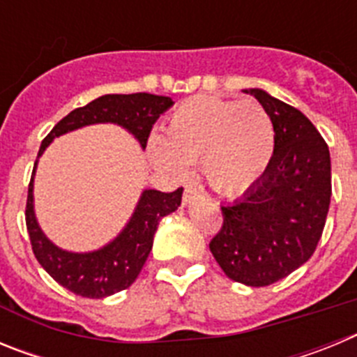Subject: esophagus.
<instances>
[{
  "mask_svg": "<svg viewBox=\"0 0 357 357\" xmlns=\"http://www.w3.org/2000/svg\"><path fill=\"white\" fill-rule=\"evenodd\" d=\"M202 195H204V191H202V189L195 188V185H185L184 197H182V204H184V206H188V204H191L193 200L200 198Z\"/></svg>",
  "mask_w": 357,
  "mask_h": 357,
  "instance_id": "obj_1",
  "label": "esophagus"
}]
</instances>
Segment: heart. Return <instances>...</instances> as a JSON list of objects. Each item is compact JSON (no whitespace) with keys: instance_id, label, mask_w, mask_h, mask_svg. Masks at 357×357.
Instances as JSON below:
<instances>
[{"instance_id":"obj_1","label":"heart","mask_w":357,"mask_h":357,"mask_svg":"<svg viewBox=\"0 0 357 357\" xmlns=\"http://www.w3.org/2000/svg\"><path fill=\"white\" fill-rule=\"evenodd\" d=\"M275 151V128L255 100L198 96L173 110L162 141H150L151 160L164 172L182 176L185 166L200 162L216 191L239 195L257 184Z\"/></svg>"}]
</instances>
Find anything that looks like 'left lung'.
Here are the masks:
<instances>
[{"label":"left lung","mask_w":357,"mask_h":357,"mask_svg":"<svg viewBox=\"0 0 357 357\" xmlns=\"http://www.w3.org/2000/svg\"><path fill=\"white\" fill-rule=\"evenodd\" d=\"M245 93L275 128L270 168L241 200L222 207L223 225L209 248L229 279L270 286L313 255L331 204L329 146L301 110L261 89Z\"/></svg>","instance_id":"left-lung-1"}]
</instances>
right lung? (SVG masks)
Instances as JSON below:
<instances>
[{
	"mask_svg": "<svg viewBox=\"0 0 357 357\" xmlns=\"http://www.w3.org/2000/svg\"><path fill=\"white\" fill-rule=\"evenodd\" d=\"M172 105V98L148 93L100 96L85 107L71 110L66 118L56 123L53 130L44 137L37 159L55 137L94 123H116L119 127L127 128L139 141L141 148H144L153 123ZM36 168L37 160L28 185L24 214L31 250L40 266L66 289L87 298H105L121 289H127L137 279L141 268L146 263L157 225L166 214L178 209L184 189L178 188L173 193L144 189L130 222L119 232L118 238L100 250L77 254L53 245L37 223L33 213Z\"/></svg>",
	"mask_w": 357,
	"mask_h": 357,
	"instance_id": "right-lung-1",
	"label": "right lung"
}]
</instances>
